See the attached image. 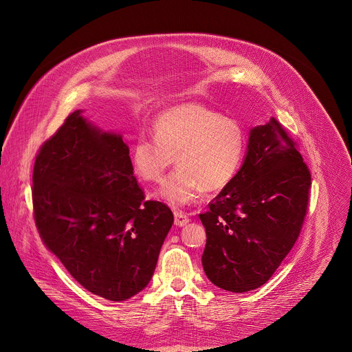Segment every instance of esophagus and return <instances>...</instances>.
<instances>
[{
	"label": "esophagus",
	"mask_w": 352,
	"mask_h": 352,
	"mask_svg": "<svg viewBox=\"0 0 352 352\" xmlns=\"http://www.w3.org/2000/svg\"><path fill=\"white\" fill-rule=\"evenodd\" d=\"M174 223L178 227H184V226H186L189 223V217L186 216V213H184L181 210H175L174 212Z\"/></svg>",
	"instance_id": "1"
}]
</instances>
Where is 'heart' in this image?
Masks as SVG:
<instances>
[{
    "instance_id": "1",
    "label": "heart",
    "mask_w": 352,
    "mask_h": 352,
    "mask_svg": "<svg viewBox=\"0 0 352 352\" xmlns=\"http://www.w3.org/2000/svg\"><path fill=\"white\" fill-rule=\"evenodd\" d=\"M153 139L139 136L131 147L135 174L160 184L177 162L162 197L174 206L195 204L204 190L226 189L241 170L246 136L238 120L202 104L184 103L163 111L152 125Z\"/></svg>"
}]
</instances>
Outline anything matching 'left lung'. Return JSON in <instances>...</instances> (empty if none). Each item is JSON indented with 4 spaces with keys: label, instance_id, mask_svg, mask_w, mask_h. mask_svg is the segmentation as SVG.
Returning a JSON list of instances; mask_svg holds the SVG:
<instances>
[{
    "label": "left lung",
    "instance_id": "8db88e82",
    "mask_svg": "<svg viewBox=\"0 0 352 352\" xmlns=\"http://www.w3.org/2000/svg\"><path fill=\"white\" fill-rule=\"evenodd\" d=\"M311 185L296 142L274 117L250 131L239 173L199 214L208 278L231 292L263 285L300 234Z\"/></svg>",
    "mask_w": 352,
    "mask_h": 352
}]
</instances>
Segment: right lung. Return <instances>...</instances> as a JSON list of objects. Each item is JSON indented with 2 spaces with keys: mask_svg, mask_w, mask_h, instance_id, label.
<instances>
[{
  "mask_svg": "<svg viewBox=\"0 0 352 352\" xmlns=\"http://www.w3.org/2000/svg\"><path fill=\"white\" fill-rule=\"evenodd\" d=\"M32 179L40 238L83 288L118 302L148 284L174 216L144 199L121 135L76 110L40 146Z\"/></svg>",
  "mask_w": 352,
  "mask_h": 352,
  "instance_id": "obj_1",
  "label": "right lung"
}]
</instances>
